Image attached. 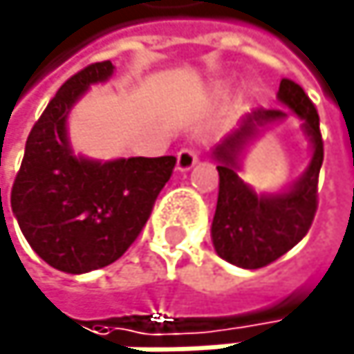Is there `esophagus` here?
Listing matches in <instances>:
<instances>
[{"instance_id":"34e87169","label":"esophagus","mask_w":354,"mask_h":354,"mask_svg":"<svg viewBox=\"0 0 354 354\" xmlns=\"http://www.w3.org/2000/svg\"><path fill=\"white\" fill-rule=\"evenodd\" d=\"M197 159H199V153L193 147H185L178 153V163H176V167H178L180 171H189L197 163Z\"/></svg>"}]
</instances>
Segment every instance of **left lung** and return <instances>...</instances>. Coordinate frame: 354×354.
<instances>
[{"instance_id": "8db88e82", "label": "left lung", "mask_w": 354, "mask_h": 354, "mask_svg": "<svg viewBox=\"0 0 354 354\" xmlns=\"http://www.w3.org/2000/svg\"><path fill=\"white\" fill-rule=\"evenodd\" d=\"M277 96L304 121V132L313 142L310 165L292 191L256 195L235 171L241 147L264 125L283 119V109H254L241 119L239 128L216 147L220 180L212 241L222 260L241 268H262L288 254L308 233L319 205V169L323 163L319 113L302 86L292 80H281Z\"/></svg>"}]
</instances>
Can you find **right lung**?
I'll list each match as a JSON object with an SVG mask.
<instances>
[{
    "instance_id": "right-lung-1",
    "label": "right lung",
    "mask_w": 354,
    "mask_h": 354,
    "mask_svg": "<svg viewBox=\"0 0 354 354\" xmlns=\"http://www.w3.org/2000/svg\"><path fill=\"white\" fill-rule=\"evenodd\" d=\"M111 73V60L92 62L60 86L33 125L12 185V209L24 239L50 266L73 274L109 266L125 254L176 165L171 155L98 163L71 153L68 109Z\"/></svg>"
}]
</instances>
